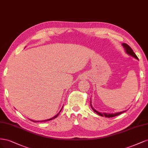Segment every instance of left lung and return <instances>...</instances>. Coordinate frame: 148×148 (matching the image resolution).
<instances>
[{"mask_svg":"<svg viewBox=\"0 0 148 148\" xmlns=\"http://www.w3.org/2000/svg\"><path fill=\"white\" fill-rule=\"evenodd\" d=\"M122 46H123V47H124L125 50V52H127V54H128V55H130V56H132V57L135 58V59L138 60V57L136 56V55L135 54V52H133V51L132 50V49L130 47V46L128 45V44H125V43H123V44H122ZM90 106H91V107L92 109L94 110V112H95L97 113L98 115H99L102 116V117H104H104H108V118L115 117V116L119 115L121 114L122 113L124 112H125V111H123V112H117V113H115V114H108V113H102V114H101V113H100V112H98V111H97V110H95V109H93V107H92V105H91V104H90Z\"/></svg>","mask_w":148,"mask_h":148,"instance_id":"left-lung-1","label":"left lung"}]
</instances>
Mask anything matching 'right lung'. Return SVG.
<instances>
[{
    "label": "right lung",
    "instance_id": "add662e5",
    "mask_svg": "<svg viewBox=\"0 0 148 148\" xmlns=\"http://www.w3.org/2000/svg\"><path fill=\"white\" fill-rule=\"evenodd\" d=\"M62 109H61V110H60V112H59V113H58L56 115H55L54 116V117H53L52 118H51V119H47V120H41V121H40V122H47V121H49V120H53V119H56V118H57V116L58 115H59V114H60V112H61V110H62ZM31 120V121H32V122H39V121H35V120Z\"/></svg>",
    "mask_w": 148,
    "mask_h": 148
}]
</instances>
